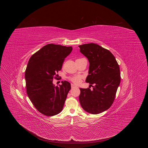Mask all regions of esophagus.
<instances>
[{"label": "esophagus", "instance_id": "34e87169", "mask_svg": "<svg viewBox=\"0 0 148 148\" xmlns=\"http://www.w3.org/2000/svg\"><path fill=\"white\" fill-rule=\"evenodd\" d=\"M71 88H76L77 86H76L75 85L73 84H71Z\"/></svg>", "mask_w": 148, "mask_h": 148}]
</instances>
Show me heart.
Instances as JSON below:
<instances>
[{"mask_svg": "<svg viewBox=\"0 0 148 148\" xmlns=\"http://www.w3.org/2000/svg\"><path fill=\"white\" fill-rule=\"evenodd\" d=\"M81 79H82V77H79V76L73 77H71L69 78L71 81L72 82H73L75 84H77L80 83V82L81 81Z\"/></svg>", "mask_w": 148, "mask_h": 148, "instance_id": "b5f03b06", "label": "heart"}]
</instances>
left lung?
<instances>
[{
	"instance_id": "obj_1",
	"label": "left lung",
	"mask_w": 148,
	"mask_h": 148,
	"mask_svg": "<svg viewBox=\"0 0 148 148\" xmlns=\"http://www.w3.org/2000/svg\"><path fill=\"white\" fill-rule=\"evenodd\" d=\"M79 47L89 60V75L86 82L92 87V90L90 87L80 88L79 101L85 111L98 114L113 104L120 83L119 66L109 50L97 44H85Z\"/></svg>"
}]
</instances>
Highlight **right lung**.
Returning <instances> with one entry per match:
<instances>
[{"label":"right lung","instance_id":"right-lung-1","mask_svg":"<svg viewBox=\"0 0 148 148\" xmlns=\"http://www.w3.org/2000/svg\"><path fill=\"white\" fill-rule=\"evenodd\" d=\"M71 47L49 44L30 57L25 79L29 98L35 108L46 116L60 113L67 95L71 90L70 83L62 81L59 86L53 84V78L60 71L65 58L71 51Z\"/></svg>","mask_w":148,"mask_h":148}]
</instances>
